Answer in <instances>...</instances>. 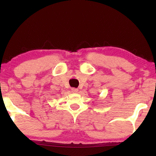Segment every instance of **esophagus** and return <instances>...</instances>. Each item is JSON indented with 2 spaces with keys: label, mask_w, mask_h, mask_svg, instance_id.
<instances>
[{
  "label": "esophagus",
  "mask_w": 156,
  "mask_h": 156,
  "mask_svg": "<svg viewBox=\"0 0 156 156\" xmlns=\"http://www.w3.org/2000/svg\"><path fill=\"white\" fill-rule=\"evenodd\" d=\"M72 91L73 93H76L78 91V89H76V88H72Z\"/></svg>",
  "instance_id": "34e87169"
}]
</instances>
